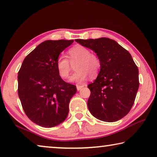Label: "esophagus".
<instances>
[{
    "label": "esophagus",
    "mask_w": 157,
    "mask_h": 157,
    "mask_svg": "<svg viewBox=\"0 0 157 157\" xmlns=\"http://www.w3.org/2000/svg\"><path fill=\"white\" fill-rule=\"evenodd\" d=\"M85 85H76V87H77V90H78V91H79V90H80L81 89H82V88H83L84 87H85Z\"/></svg>",
    "instance_id": "1"
}]
</instances>
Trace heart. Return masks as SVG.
Instances as JSON below:
<instances>
[{"instance_id":"1","label":"heart","mask_w":157,"mask_h":157,"mask_svg":"<svg viewBox=\"0 0 157 157\" xmlns=\"http://www.w3.org/2000/svg\"><path fill=\"white\" fill-rule=\"evenodd\" d=\"M70 63L75 64L76 71L70 78L71 82L80 83L87 78L88 75L94 78L98 74L101 67V62L95 54L91 53L88 48L82 45H77L68 51ZM56 68L59 75L66 79L69 76L71 65L67 58L65 56L58 57L56 61Z\"/></svg>"}]
</instances>
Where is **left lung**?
I'll use <instances>...</instances> for the list:
<instances>
[{
  "instance_id": "left-lung-1",
  "label": "left lung",
  "mask_w": 157,
  "mask_h": 157,
  "mask_svg": "<svg viewBox=\"0 0 157 157\" xmlns=\"http://www.w3.org/2000/svg\"><path fill=\"white\" fill-rule=\"evenodd\" d=\"M75 41L95 52L101 67L93 82L88 85L90 96L87 106L98 120L112 122L127 115L135 100L139 70L129 52L107 37Z\"/></svg>"
}]
</instances>
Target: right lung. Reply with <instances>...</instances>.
Returning a JSON list of instances; mask_svg holds the SVG:
<instances>
[{"mask_svg":"<svg viewBox=\"0 0 157 157\" xmlns=\"http://www.w3.org/2000/svg\"><path fill=\"white\" fill-rule=\"evenodd\" d=\"M73 40H46L37 46L23 62L17 75L18 96L28 117L43 127L63 122L69 112L75 85L59 75L56 61Z\"/></svg>","mask_w":157,"mask_h":157,"instance_id":"add662e5","label":"right lung"}]
</instances>
